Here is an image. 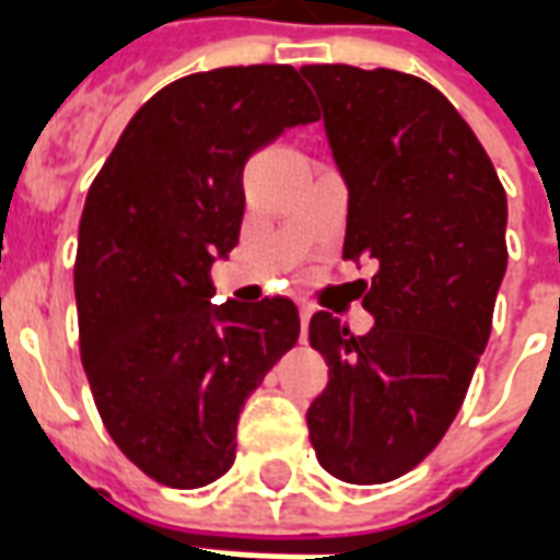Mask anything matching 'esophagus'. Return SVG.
<instances>
[{"label":"esophagus","mask_w":560,"mask_h":560,"mask_svg":"<svg viewBox=\"0 0 560 560\" xmlns=\"http://www.w3.org/2000/svg\"><path fill=\"white\" fill-rule=\"evenodd\" d=\"M308 320H312V308H308V305H300V327H303V339H305V329H308Z\"/></svg>","instance_id":"obj_1"}]
</instances>
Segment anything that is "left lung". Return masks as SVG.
<instances>
[{
	"instance_id": "obj_1",
	"label": "left lung",
	"mask_w": 560,
	"mask_h": 560,
	"mask_svg": "<svg viewBox=\"0 0 560 560\" xmlns=\"http://www.w3.org/2000/svg\"><path fill=\"white\" fill-rule=\"evenodd\" d=\"M348 183L345 260L375 327L329 312L308 341L329 365L308 408L317 462L375 486L417 468L465 401L506 269V195L477 135L432 83L393 68L305 66Z\"/></svg>"
}]
</instances>
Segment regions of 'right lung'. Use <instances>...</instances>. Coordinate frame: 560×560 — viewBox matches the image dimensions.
Returning <instances> with one entry per match:
<instances>
[{
    "mask_svg": "<svg viewBox=\"0 0 560 560\" xmlns=\"http://www.w3.org/2000/svg\"><path fill=\"white\" fill-rule=\"evenodd\" d=\"M317 122L291 66H233L167 83L92 179L74 296L80 360L114 444L171 489L219 480L245 399L300 339L284 296L212 305V264L240 243L243 167Z\"/></svg>",
    "mask_w": 560,
    "mask_h": 560,
    "instance_id": "obj_1",
    "label": "right lung"
}]
</instances>
